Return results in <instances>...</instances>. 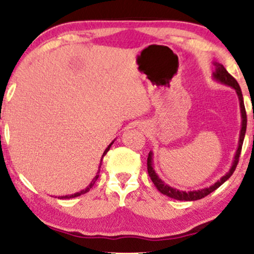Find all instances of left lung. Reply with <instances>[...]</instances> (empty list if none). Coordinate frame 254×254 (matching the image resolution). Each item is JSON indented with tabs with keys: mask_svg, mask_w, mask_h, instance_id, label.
<instances>
[{
	"mask_svg": "<svg viewBox=\"0 0 254 254\" xmlns=\"http://www.w3.org/2000/svg\"><path fill=\"white\" fill-rule=\"evenodd\" d=\"M214 65H215V71L213 72V78L215 79V81L221 83V84L230 86V88L234 89L236 93H237V97L239 100V107H241V119H242L241 133H239V140H238V148H237V150H236L234 162H232L230 169H229V171L225 173L223 177H221L220 180H217L216 183L213 184V185L209 187H204V189L196 190H187V192L186 190H180L178 189H175V187H171L170 185H168V184H165L164 182H163L161 178H159L158 175L156 173L155 169H154V154H152V151L149 152L148 161H147L149 177H150L152 183H154L156 189H157L159 192L163 193L166 196L172 197V199L180 200V201H195V200L202 199V197L207 196L208 194L214 192L215 190H217L218 187L222 185V184H224L225 182H227V180L232 176L236 166H237V164H238L239 155H241V151H242L243 141H244L245 133H246V123H248V119H246L245 106H244V99H243L241 86H239L237 81H236V79L227 71V69L224 68V65L218 64V62H214Z\"/></svg>",
	"mask_w": 254,
	"mask_h": 254,
	"instance_id": "obj_1",
	"label": "left lung"
}]
</instances>
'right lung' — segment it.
I'll return each mask as SVG.
<instances>
[{
	"instance_id": "obj_1",
	"label": "right lung",
	"mask_w": 254,
	"mask_h": 254,
	"mask_svg": "<svg viewBox=\"0 0 254 254\" xmlns=\"http://www.w3.org/2000/svg\"><path fill=\"white\" fill-rule=\"evenodd\" d=\"M114 141L116 140H113L112 142H111V143L107 145V148L105 149V151L103 152V156H102V159H100V163H99V166H98V171H97V173H96V176H95V178H93L92 180H91V183L89 184V186L86 187V189H84V190H82L81 192H77V193H74V194H70V195H64V196H59L60 197V199H71V197H76V196H79V195H82V194H85L86 192H89L90 190V189H91V187L95 185V183H96V180L98 179V177H99V171H100V166H102V161H103V157L104 156H105L106 154H107V151L110 150V148H111V145H112L113 143H114Z\"/></svg>"
}]
</instances>
